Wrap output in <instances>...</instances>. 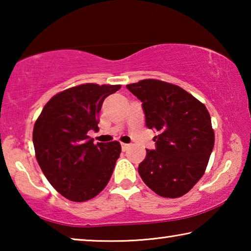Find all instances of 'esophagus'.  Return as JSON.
Instances as JSON below:
<instances>
[{
	"label": "esophagus",
	"mask_w": 251,
	"mask_h": 251,
	"mask_svg": "<svg viewBox=\"0 0 251 251\" xmlns=\"http://www.w3.org/2000/svg\"><path fill=\"white\" fill-rule=\"evenodd\" d=\"M121 145H122V150L123 151H126L127 148L129 147V144H125V143H121Z\"/></svg>",
	"instance_id": "1"
}]
</instances>
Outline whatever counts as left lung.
I'll return each instance as SVG.
<instances>
[{"label":"left lung","mask_w":251,"mask_h":251,"mask_svg":"<svg viewBox=\"0 0 251 251\" xmlns=\"http://www.w3.org/2000/svg\"><path fill=\"white\" fill-rule=\"evenodd\" d=\"M142 101L146 126L156 129V148L138 166L143 181L157 195L178 198L205 174L215 144L206 106L181 87L158 79L126 85Z\"/></svg>","instance_id":"1"}]
</instances>
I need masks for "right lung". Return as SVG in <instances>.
Segmentation results:
<instances>
[{
    "label": "right lung",
    "instance_id": "1",
    "mask_svg": "<svg viewBox=\"0 0 251 251\" xmlns=\"http://www.w3.org/2000/svg\"><path fill=\"white\" fill-rule=\"evenodd\" d=\"M120 88L93 83L67 88L46 103L34 125L37 163L50 184L72 201L94 198L112 177L121 144L95 145L87 133L99 130L103 101Z\"/></svg>",
    "mask_w": 251,
    "mask_h": 251
}]
</instances>
